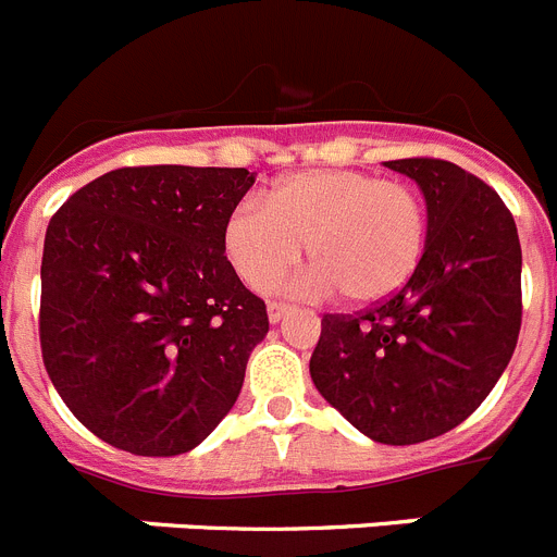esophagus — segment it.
I'll use <instances>...</instances> for the list:
<instances>
[{"label":"esophagus","mask_w":557,"mask_h":557,"mask_svg":"<svg viewBox=\"0 0 557 557\" xmlns=\"http://www.w3.org/2000/svg\"><path fill=\"white\" fill-rule=\"evenodd\" d=\"M269 321L272 324H280V321L285 319V315L290 313V305H283V302H269Z\"/></svg>","instance_id":"34e87169"}]
</instances>
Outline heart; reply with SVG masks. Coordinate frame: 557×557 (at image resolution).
<instances>
[{
	"label": "heart",
	"mask_w": 557,
	"mask_h": 557,
	"mask_svg": "<svg viewBox=\"0 0 557 557\" xmlns=\"http://www.w3.org/2000/svg\"><path fill=\"white\" fill-rule=\"evenodd\" d=\"M429 238V211L414 186L357 170H308L280 178L267 206L231 208L222 244L238 277L269 290L302 261L313 272L299 288L341 296L355 308L387 302L418 272Z\"/></svg>",
	"instance_id": "b5f03b06"
}]
</instances>
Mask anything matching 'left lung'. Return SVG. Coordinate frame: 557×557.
I'll list each match as a JSON object with an SVG mask.
<instances>
[{
  "label": "left lung",
  "mask_w": 557,
  "mask_h": 557,
  "mask_svg": "<svg viewBox=\"0 0 557 557\" xmlns=\"http://www.w3.org/2000/svg\"><path fill=\"white\" fill-rule=\"evenodd\" d=\"M384 168L423 191V261L387 302L321 319L310 376L373 443L414 445L470 418L506 371L522 324V247L500 195L454 161Z\"/></svg>",
  "instance_id": "8db88e82"
}]
</instances>
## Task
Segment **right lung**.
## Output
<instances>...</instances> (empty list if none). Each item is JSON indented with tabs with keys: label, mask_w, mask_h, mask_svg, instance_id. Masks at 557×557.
<instances>
[{
	"label": "right lung",
	"mask_w": 557,
	"mask_h": 557,
	"mask_svg": "<svg viewBox=\"0 0 557 557\" xmlns=\"http://www.w3.org/2000/svg\"><path fill=\"white\" fill-rule=\"evenodd\" d=\"M244 168H123L67 197L40 263L51 384L98 440L137 456L197 448L267 337L263 299L222 244Z\"/></svg>",
	"instance_id": "1"
}]
</instances>
